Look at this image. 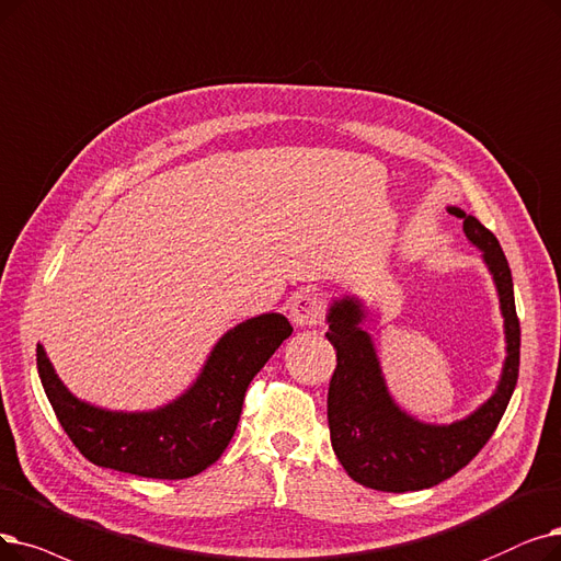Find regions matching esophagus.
Instances as JSON below:
<instances>
[{"label": "esophagus", "mask_w": 561, "mask_h": 561, "mask_svg": "<svg viewBox=\"0 0 561 561\" xmlns=\"http://www.w3.org/2000/svg\"><path fill=\"white\" fill-rule=\"evenodd\" d=\"M288 313H290V321L300 328H313L319 325L323 313H325V305L321 300V296L316 294V290H300L288 302Z\"/></svg>", "instance_id": "1"}]
</instances>
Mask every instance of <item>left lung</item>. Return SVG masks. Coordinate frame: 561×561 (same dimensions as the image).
Here are the masks:
<instances>
[{
    "instance_id": "1",
    "label": "left lung",
    "mask_w": 561,
    "mask_h": 561,
    "mask_svg": "<svg viewBox=\"0 0 561 561\" xmlns=\"http://www.w3.org/2000/svg\"><path fill=\"white\" fill-rule=\"evenodd\" d=\"M462 220L468 240L489 263L506 330V362L497 392L474 415L449 426H431L408 417L389 399L369 334L359 328L357 300L334 302L328 316V341L336 351V369L328 389L332 449L357 483L385 493H408L454 477L495 433L518 382L520 321L514 282L497 238L477 217L449 208Z\"/></svg>"
}]
</instances>
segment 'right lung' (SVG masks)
I'll use <instances>...</instances> for the list:
<instances>
[{
	"label": "right lung",
	"mask_w": 561,
	"mask_h": 561,
	"mask_svg": "<svg viewBox=\"0 0 561 561\" xmlns=\"http://www.w3.org/2000/svg\"><path fill=\"white\" fill-rule=\"evenodd\" d=\"M294 328L282 313H263L227 332L204 374L179 401L156 412H110L72 397L43 346L38 376L70 443L84 458L146 479H187L222 456L240 422L252 378Z\"/></svg>",
	"instance_id": "1"
}]
</instances>
